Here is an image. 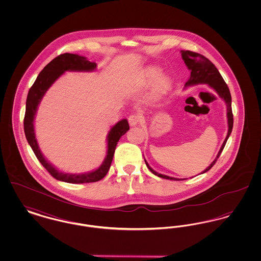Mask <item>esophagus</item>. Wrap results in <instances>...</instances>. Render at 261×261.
<instances>
[{
	"mask_svg": "<svg viewBox=\"0 0 261 261\" xmlns=\"http://www.w3.org/2000/svg\"><path fill=\"white\" fill-rule=\"evenodd\" d=\"M140 121H141V116L139 114H137V113L131 114L128 117V122H129L130 126H136V125L140 123Z\"/></svg>",
	"mask_w": 261,
	"mask_h": 261,
	"instance_id": "1",
	"label": "esophagus"
}]
</instances>
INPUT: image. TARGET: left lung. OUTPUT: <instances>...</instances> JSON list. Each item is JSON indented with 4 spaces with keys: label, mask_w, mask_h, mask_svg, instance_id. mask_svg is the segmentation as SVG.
Wrapping results in <instances>:
<instances>
[{
    "label": "left lung",
    "mask_w": 261,
    "mask_h": 261,
    "mask_svg": "<svg viewBox=\"0 0 261 261\" xmlns=\"http://www.w3.org/2000/svg\"><path fill=\"white\" fill-rule=\"evenodd\" d=\"M181 55H182V59L185 62L187 67L191 70V75L189 80L187 81L185 84V87L189 86H193V85H198V84H207L208 86H211L217 94L218 96L223 99L226 102L227 106V118H228V133L227 136L224 140L223 144L221 146V148L219 149L215 160L211 162V165L203 170L200 174L205 173L206 171H208L211 167L215 164L216 161L218 160V158L220 156L224 147L227 143V140L229 136L231 135L232 129H233V123H234V119H233V112H232V98H231V94H230V90L227 86V84L224 81L223 77L219 73L218 69L216 68V66L212 63V62L205 58L204 56L195 53V51H191V50H181ZM145 162L148 166L150 172L152 174L163 178V179H168V180H185V179H178V178H174V177H169L167 175H163V174L159 173L156 171H154L150 166L147 161L145 160Z\"/></svg>",
    "instance_id": "8db88e82"
}]
</instances>
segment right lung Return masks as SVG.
Listing matches in <instances>:
<instances>
[{
  "mask_svg": "<svg viewBox=\"0 0 261 261\" xmlns=\"http://www.w3.org/2000/svg\"><path fill=\"white\" fill-rule=\"evenodd\" d=\"M96 67L97 63L89 62L85 57L69 53L62 54L55 58L43 68V70L38 75L32 87L29 89L27 95L23 121L26 140L31 149H33L38 161L41 162V164L54 178L59 181L71 184H83L97 182L102 179L110 170L113 154L119 139L129 130L127 119L118 121L112 127L108 135V151L105 161L98 169L88 173L70 174L61 172L44 158L39 149L34 132V118L37 112L38 105L44 97L45 93L65 71H93L96 69Z\"/></svg>",
  "mask_w": 261,
  "mask_h": 261,
  "instance_id": "add662e5",
  "label": "right lung"
}]
</instances>
